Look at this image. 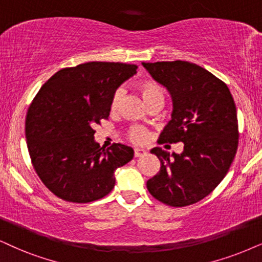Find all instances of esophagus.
Returning <instances> with one entry per match:
<instances>
[{"mask_svg":"<svg viewBox=\"0 0 262 262\" xmlns=\"http://www.w3.org/2000/svg\"><path fill=\"white\" fill-rule=\"evenodd\" d=\"M146 155V151L144 148H135L134 150V156L135 157H141V156Z\"/></svg>","mask_w":262,"mask_h":262,"instance_id":"1","label":"esophagus"}]
</instances>
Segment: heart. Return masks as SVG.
I'll return each mask as SVG.
<instances>
[{"instance_id":"obj_1","label":"heart","mask_w":262,"mask_h":262,"mask_svg":"<svg viewBox=\"0 0 262 262\" xmlns=\"http://www.w3.org/2000/svg\"><path fill=\"white\" fill-rule=\"evenodd\" d=\"M138 91L140 93L142 100L145 104H150L155 100L163 101V91L162 87L156 81L152 79H144L138 83ZM123 97V88H117L112 94L110 100V110L116 112L120 107L121 99ZM148 137L147 130L141 125H132L127 130V138L134 144H142Z\"/></svg>"}]
</instances>
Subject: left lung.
<instances>
[{
    "label": "left lung",
    "instance_id": "8db88e82",
    "mask_svg": "<svg viewBox=\"0 0 262 262\" xmlns=\"http://www.w3.org/2000/svg\"><path fill=\"white\" fill-rule=\"evenodd\" d=\"M173 99L171 120L162 142H184L180 155L155 147L161 162L146 186L156 200L170 207H186L207 197L227 174L238 147L237 108L230 89L188 61L142 62Z\"/></svg>",
    "mask_w": 262,
    "mask_h": 262
}]
</instances>
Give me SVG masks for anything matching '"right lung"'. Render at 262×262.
Instances as JSON below:
<instances>
[{"label":"right lung","mask_w":262,"mask_h":262,"mask_svg":"<svg viewBox=\"0 0 262 262\" xmlns=\"http://www.w3.org/2000/svg\"><path fill=\"white\" fill-rule=\"evenodd\" d=\"M137 65L91 61L59 70L42 85L25 120L26 144L38 178L55 196L74 203L100 200L115 187V170L133 148L94 141V125L110 115L114 92Z\"/></svg>","instance_id":"right-lung-1"}]
</instances>
